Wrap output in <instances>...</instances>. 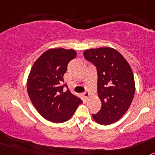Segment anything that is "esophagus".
Wrapping results in <instances>:
<instances>
[{"label":"esophagus","instance_id":"34e87169","mask_svg":"<svg viewBox=\"0 0 155 155\" xmlns=\"http://www.w3.org/2000/svg\"><path fill=\"white\" fill-rule=\"evenodd\" d=\"M84 96L86 98H88L90 97V94L88 91H85V92H84Z\"/></svg>","mask_w":155,"mask_h":155}]
</instances>
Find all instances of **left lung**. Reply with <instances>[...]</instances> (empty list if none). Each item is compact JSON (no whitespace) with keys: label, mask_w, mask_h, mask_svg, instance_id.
I'll return each mask as SVG.
<instances>
[{"label":"left lung","mask_w":155,"mask_h":155,"mask_svg":"<svg viewBox=\"0 0 155 155\" xmlns=\"http://www.w3.org/2000/svg\"><path fill=\"white\" fill-rule=\"evenodd\" d=\"M84 58L95 66L98 74V94L102 107L93 119L99 124L109 125L124 116L135 93L134 74L126 59L109 47L90 49Z\"/></svg>","instance_id":"8db88e82"}]
</instances>
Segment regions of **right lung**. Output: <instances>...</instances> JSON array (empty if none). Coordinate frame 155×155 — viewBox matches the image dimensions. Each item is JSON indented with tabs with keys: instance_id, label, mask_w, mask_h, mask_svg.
Wrapping results in <instances>:
<instances>
[{
	"instance_id": "right-lung-1",
	"label": "right lung",
	"mask_w": 155,
	"mask_h": 155,
	"mask_svg": "<svg viewBox=\"0 0 155 155\" xmlns=\"http://www.w3.org/2000/svg\"><path fill=\"white\" fill-rule=\"evenodd\" d=\"M74 50L63 48L44 52L34 63L27 81L31 102L46 120L64 123L73 116L82 100L70 91H64V74L68 64L76 57Z\"/></svg>"
}]
</instances>
